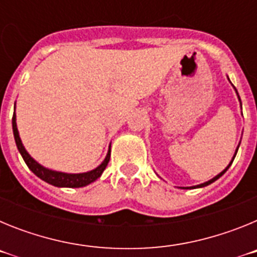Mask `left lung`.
Masks as SVG:
<instances>
[{"mask_svg": "<svg viewBox=\"0 0 257 257\" xmlns=\"http://www.w3.org/2000/svg\"><path fill=\"white\" fill-rule=\"evenodd\" d=\"M237 151H238V149H237ZM235 154H237V153H235ZM234 157H235V156H234ZM233 160H234V158H233ZM233 160H231V162H230V163H229V166H228V167H226V169H225V170H224V171H222V172H220V174H219V175H217V176H215V178H213V179H211V180L206 181V183L201 184V185H197V187H193V188H201V187H206V185H208V184L213 183V181H216V180H217V179H219V178H220V176H222V175L225 174V172H226V170H228V169H229V167H230V165H231V163H233Z\"/></svg>", "mask_w": 257, "mask_h": 257, "instance_id": "obj_1", "label": "left lung"}]
</instances>
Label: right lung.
Returning a JSON list of instances; mask_svg holds the SVG:
<instances>
[{"label":"right lung","instance_id":"add662e5","mask_svg":"<svg viewBox=\"0 0 257 257\" xmlns=\"http://www.w3.org/2000/svg\"><path fill=\"white\" fill-rule=\"evenodd\" d=\"M17 117H15V113L13 115V131H14V138H15V143H17V147L19 149L20 154H22L23 160L27 163V166L29 167L32 172L35 175H37L38 178L42 179L46 183L51 184V185H55V187H65V188H81L91 184L92 181L96 180L97 178H100L103 171L105 170V167L108 166L109 158H110V148H109L108 154H106L105 160L101 163L99 167H96L92 171L85 172V174H64V172H56L51 171L49 169H45L44 166H41L40 163L36 162L33 158L28 154V152L26 151V148L23 147L22 140L19 138V133H18L17 128Z\"/></svg>","mask_w":257,"mask_h":257}]
</instances>
